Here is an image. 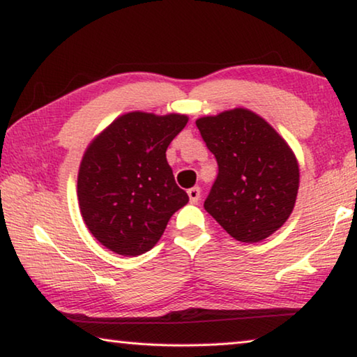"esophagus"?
<instances>
[{"label": "esophagus", "mask_w": 357, "mask_h": 357, "mask_svg": "<svg viewBox=\"0 0 357 357\" xmlns=\"http://www.w3.org/2000/svg\"><path fill=\"white\" fill-rule=\"evenodd\" d=\"M188 196H190V201L193 202V204H196L197 201H199L201 197V188L199 186H193V188L188 190Z\"/></svg>", "instance_id": "34e87169"}]
</instances>
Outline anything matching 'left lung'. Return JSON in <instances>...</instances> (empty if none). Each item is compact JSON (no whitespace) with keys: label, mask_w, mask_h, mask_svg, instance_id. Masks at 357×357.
Masks as SVG:
<instances>
[{"label":"left lung","mask_w":357,"mask_h":357,"mask_svg":"<svg viewBox=\"0 0 357 357\" xmlns=\"http://www.w3.org/2000/svg\"><path fill=\"white\" fill-rule=\"evenodd\" d=\"M218 175L204 209L231 238L260 243L287 222L298 193L292 148L259 114L233 108L196 119Z\"/></svg>","instance_id":"obj_1"}]
</instances>
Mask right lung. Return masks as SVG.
<instances>
[{"label":"right lung","mask_w":357,"mask_h":357,"mask_svg":"<svg viewBox=\"0 0 357 357\" xmlns=\"http://www.w3.org/2000/svg\"><path fill=\"white\" fill-rule=\"evenodd\" d=\"M186 123V114L130 112L86 148L79 211L92 236L114 254L135 257L155 248L171 217L188 202L166 160Z\"/></svg>","instance_id":"right-lung-1"}]
</instances>
